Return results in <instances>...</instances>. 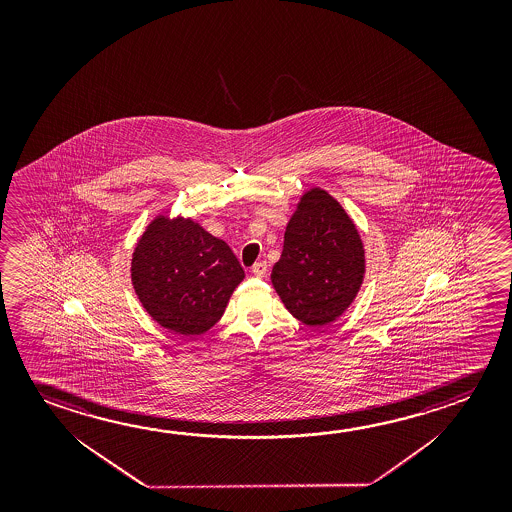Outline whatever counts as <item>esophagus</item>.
Returning <instances> with one entry per match:
<instances>
[{
    "instance_id": "34e87169",
    "label": "esophagus",
    "mask_w": 512,
    "mask_h": 512,
    "mask_svg": "<svg viewBox=\"0 0 512 512\" xmlns=\"http://www.w3.org/2000/svg\"><path fill=\"white\" fill-rule=\"evenodd\" d=\"M252 273L255 277H266V273H268V262H266V260L255 262V264H253Z\"/></svg>"
}]
</instances>
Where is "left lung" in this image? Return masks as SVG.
Here are the masks:
<instances>
[{"instance_id": "8db88e82", "label": "left lung", "mask_w": 512, "mask_h": 512, "mask_svg": "<svg viewBox=\"0 0 512 512\" xmlns=\"http://www.w3.org/2000/svg\"><path fill=\"white\" fill-rule=\"evenodd\" d=\"M364 271L361 235L341 203L319 187L303 194L271 271L285 309L309 327L328 325L352 305Z\"/></svg>"}]
</instances>
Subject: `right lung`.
Returning a JSON list of instances; mask_svg holds the SVG:
<instances>
[{
	"instance_id": "1",
	"label": "right lung",
	"mask_w": 512,
	"mask_h": 512,
	"mask_svg": "<svg viewBox=\"0 0 512 512\" xmlns=\"http://www.w3.org/2000/svg\"><path fill=\"white\" fill-rule=\"evenodd\" d=\"M243 278L230 246L182 216L153 219L132 255L139 302L160 327L182 336L214 327Z\"/></svg>"
}]
</instances>
